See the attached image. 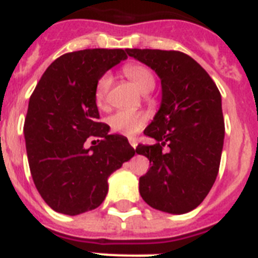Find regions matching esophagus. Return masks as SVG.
Instances as JSON below:
<instances>
[{
    "mask_svg": "<svg viewBox=\"0 0 258 258\" xmlns=\"http://www.w3.org/2000/svg\"><path fill=\"white\" fill-rule=\"evenodd\" d=\"M129 142H131V145H132V148H137V141H136V140H134V138H129Z\"/></svg>",
    "mask_w": 258,
    "mask_h": 258,
    "instance_id": "1",
    "label": "esophagus"
}]
</instances>
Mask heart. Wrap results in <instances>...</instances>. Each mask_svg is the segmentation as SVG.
Listing matches in <instances>:
<instances>
[{
	"label": "heart",
	"instance_id": "1",
	"mask_svg": "<svg viewBox=\"0 0 258 258\" xmlns=\"http://www.w3.org/2000/svg\"><path fill=\"white\" fill-rule=\"evenodd\" d=\"M122 74L137 87L142 93L150 92L155 87L153 71L141 63H127L122 67ZM112 86V76L104 74L96 83L95 103L100 109L108 108V92ZM148 122V114L142 110H118L108 117V125L113 133L133 137L142 131Z\"/></svg>",
	"mask_w": 258,
	"mask_h": 258
}]
</instances>
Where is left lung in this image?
<instances>
[{
	"label": "left lung",
	"instance_id": "obj_1",
	"mask_svg": "<svg viewBox=\"0 0 258 258\" xmlns=\"http://www.w3.org/2000/svg\"><path fill=\"white\" fill-rule=\"evenodd\" d=\"M126 52L154 70L162 84L161 108L144 132L155 144L136 149L152 165L140 178V194L155 210L190 212L204 201L218 176L224 142L220 92L207 71L180 51Z\"/></svg>",
	"mask_w": 258,
	"mask_h": 258
}]
</instances>
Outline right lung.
Segmentation results:
<instances>
[{
	"mask_svg": "<svg viewBox=\"0 0 258 258\" xmlns=\"http://www.w3.org/2000/svg\"><path fill=\"white\" fill-rule=\"evenodd\" d=\"M126 50L67 52L48 66L33 95L23 125L34 184L56 212L95 210L108 178L136 154L126 138L100 122L95 87L100 76L126 59ZM87 139H93L87 149Z\"/></svg>",
	"mask_w": 258,
	"mask_h": 258,
	"instance_id": "obj_1",
	"label": "right lung"
}]
</instances>
